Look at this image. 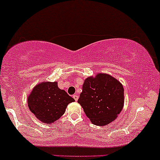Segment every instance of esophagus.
Here are the masks:
<instances>
[{"label": "esophagus", "instance_id": "obj_1", "mask_svg": "<svg viewBox=\"0 0 160 160\" xmlns=\"http://www.w3.org/2000/svg\"><path fill=\"white\" fill-rule=\"evenodd\" d=\"M73 99L76 100V101H77L78 99V96L77 95H73Z\"/></svg>", "mask_w": 160, "mask_h": 160}]
</instances>
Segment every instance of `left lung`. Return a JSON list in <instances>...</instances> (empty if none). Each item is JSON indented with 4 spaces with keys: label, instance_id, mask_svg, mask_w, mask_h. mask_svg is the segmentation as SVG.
Wrapping results in <instances>:
<instances>
[{
    "label": "left lung",
    "instance_id": "obj_1",
    "mask_svg": "<svg viewBox=\"0 0 160 160\" xmlns=\"http://www.w3.org/2000/svg\"><path fill=\"white\" fill-rule=\"evenodd\" d=\"M92 123L104 126L113 122L124 106V88L108 74L99 73L85 79L78 100Z\"/></svg>",
    "mask_w": 160,
    "mask_h": 160
}]
</instances>
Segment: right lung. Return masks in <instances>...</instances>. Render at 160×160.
Returning a JSON list of instances; mask_svg holds the SVG:
<instances>
[{"instance_id":"obj_1","label":"right lung","mask_w":160,"mask_h":160,"mask_svg":"<svg viewBox=\"0 0 160 160\" xmlns=\"http://www.w3.org/2000/svg\"><path fill=\"white\" fill-rule=\"evenodd\" d=\"M73 101V98L66 92L58 88V82H43L36 85L28 98L30 111L47 124L60 119L68 105Z\"/></svg>"}]
</instances>
